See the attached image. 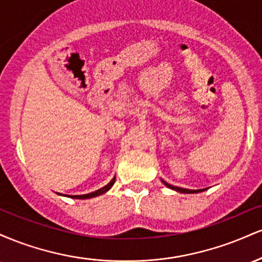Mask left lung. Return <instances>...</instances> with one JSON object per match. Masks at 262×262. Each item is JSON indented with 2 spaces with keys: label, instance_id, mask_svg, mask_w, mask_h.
<instances>
[{
  "label": "left lung",
  "instance_id": "left-lung-1",
  "mask_svg": "<svg viewBox=\"0 0 262 262\" xmlns=\"http://www.w3.org/2000/svg\"><path fill=\"white\" fill-rule=\"evenodd\" d=\"M161 182L164 183V185L166 186V187L173 189V191H176V192H180V193H198V192H203V191H206V189H207V188H203V189H188V188L177 187V186L170 185V183H167L166 181H164V180H161Z\"/></svg>",
  "mask_w": 262,
  "mask_h": 262
}]
</instances>
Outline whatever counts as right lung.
<instances>
[{
    "instance_id": "right-lung-1",
    "label": "right lung",
    "mask_w": 262,
    "mask_h": 262,
    "mask_svg": "<svg viewBox=\"0 0 262 262\" xmlns=\"http://www.w3.org/2000/svg\"><path fill=\"white\" fill-rule=\"evenodd\" d=\"M114 182H116V176L113 177L112 180H111L110 183H107L104 187H102L100 189H97V191L95 192H91V193H87V194H80V196H66V197H70V198H75V200H89V198H93V197H97V196H101V194L106 193L107 191H110L111 188H112V186L114 185ZM60 194V193H59ZM60 196H64V194H60Z\"/></svg>"
}]
</instances>
